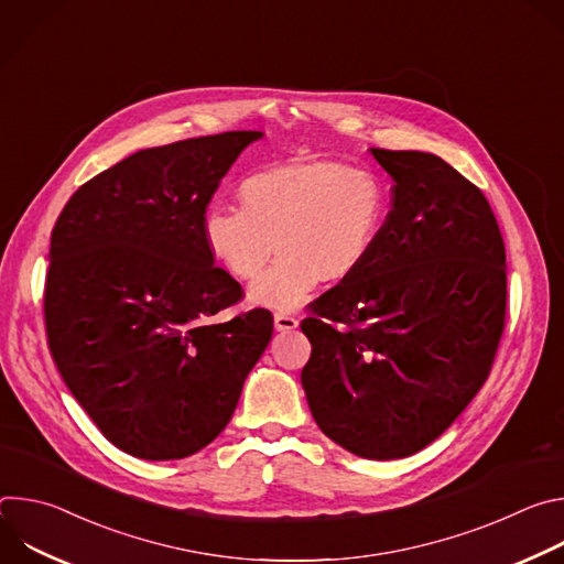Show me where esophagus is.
<instances>
[{"mask_svg":"<svg viewBox=\"0 0 564 564\" xmlns=\"http://www.w3.org/2000/svg\"><path fill=\"white\" fill-rule=\"evenodd\" d=\"M274 328L279 333H292L299 328V318L294 314H288V312H276L274 314Z\"/></svg>","mask_w":564,"mask_h":564,"instance_id":"1","label":"esophagus"}]
</instances>
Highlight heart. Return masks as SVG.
<instances>
[{
	"mask_svg": "<svg viewBox=\"0 0 564 564\" xmlns=\"http://www.w3.org/2000/svg\"><path fill=\"white\" fill-rule=\"evenodd\" d=\"M238 205L214 203L203 216V238L214 261L234 279L261 274L252 301L299 307L324 281L355 274L368 259L383 220L379 178L335 160H290L257 170L238 185Z\"/></svg>",
	"mask_w": 564,
	"mask_h": 564,
	"instance_id": "1",
	"label": "heart"
}]
</instances>
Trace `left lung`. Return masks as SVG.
Instances as JSON below:
<instances>
[{"mask_svg":"<svg viewBox=\"0 0 564 564\" xmlns=\"http://www.w3.org/2000/svg\"><path fill=\"white\" fill-rule=\"evenodd\" d=\"M392 207L364 265L310 303L301 383L314 422L366 459L437 440L487 381L507 316V252L468 178L424 151L370 149Z\"/></svg>","mask_w":564,"mask_h":564,"instance_id":"obj_1","label":"left lung"}]
</instances>
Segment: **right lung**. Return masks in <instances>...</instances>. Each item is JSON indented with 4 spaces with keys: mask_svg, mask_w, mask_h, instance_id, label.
Here are the masks:
<instances>
[{
    "mask_svg": "<svg viewBox=\"0 0 564 564\" xmlns=\"http://www.w3.org/2000/svg\"><path fill=\"white\" fill-rule=\"evenodd\" d=\"M261 135L142 149L79 187L55 220L48 348L77 404L133 457L181 459L214 442L272 339L265 307L214 321L243 288L203 238L220 178Z\"/></svg>",
    "mask_w": 564,
    "mask_h": 564,
    "instance_id": "add662e5",
    "label": "right lung"
}]
</instances>
